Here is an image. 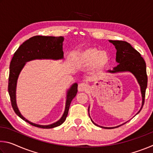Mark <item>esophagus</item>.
<instances>
[{
    "mask_svg": "<svg viewBox=\"0 0 153 153\" xmlns=\"http://www.w3.org/2000/svg\"><path fill=\"white\" fill-rule=\"evenodd\" d=\"M88 89V85L85 83H81L78 85V90L79 92H84L86 91Z\"/></svg>",
    "mask_w": 153,
    "mask_h": 153,
    "instance_id": "obj_1",
    "label": "esophagus"
}]
</instances>
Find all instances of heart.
<instances>
[{
	"label": "heart",
	"mask_w": 153,
	"mask_h": 153,
	"mask_svg": "<svg viewBox=\"0 0 153 153\" xmlns=\"http://www.w3.org/2000/svg\"><path fill=\"white\" fill-rule=\"evenodd\" d=\"M77 63L84 66L91 65L93 69H101L110 63V55L107 51H98L97 48H88L77 53L75 56Z\"/></svg>",
	"instance_id": "obj_1"
}]
</instances>
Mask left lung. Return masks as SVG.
<instances>
[{"mask_svg": "<svg viewBox=\"0 0 153 153\" xmlns=\"http://www.w3.org/2000/svg\"><path fill=\"white\" fill-rule=\"evenodd\" d=\"M108 41L115 46L116 51H117V53H116V62L118 63L117 65L114 67L112 70H108V73L117 74L123 73V72H129V73L132 74L134 76L136 77L137 82H138L139 86L140 87V92L142 94V106L138 112L136 114V115H137L141 111L144 103L145 92H146L147 82H148L146 75V63H145L144 59L141 56L140 54L136 49H134L130 44L121 40ZM89 111L90 107H88V114L90 116ZM90 120L95 126L106 129L118 128V127L123 125L124 123L128 121H126V122L115 127H103L95 123L92 121L91 117H90Z\"/></svg>", "mask_w": 153, "mask_h": 153, "instance_id": "left-lung-1", "label": "left lung"}]
</instances>
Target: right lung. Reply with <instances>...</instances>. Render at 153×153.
Returning <instances> with one entry per match:
<instances>
[{
  "label": "right lung",
  "instance_id": "1",
  "mask_svg": "<svg viewBox=\"0 0 153 153\" xmlns=\"http://www.w3.org/2000/svg\"><path fill=\"white\" fill-rule=\"evenodd\" d=\"M63 41L64 38L63 36H33L21 45L14 53L10 63L8 90L13 108L21 119L32 126L38 128L44 129L53 128L61 125L65 121L71 100L76 97L77 92V84L74 83L67 91L65 108L60 120L49 125H39L31 122L25 119L18 108L16 101V88L18 77L21 71L28 61L36 59H63Z\"/></svg>",
  "mask_w": 153,
  "mask_h": 153
}]
</instances>
